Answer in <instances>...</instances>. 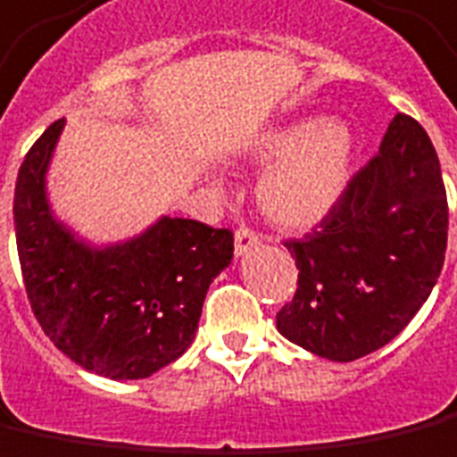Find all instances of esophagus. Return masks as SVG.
Wrapping results in <instances>:
<instances>
[{"label":"esophagus","mask_w":457,"mask_h":457,"mask_svg":"<svg viewBox=\"0 0 457 457\" xmlns=\"http://www.w3.org/2000/svg\"><path fill=\"white\" fill-rule=\"evenodd\" d=\"M257 245H260V235H257L254 229L239 228L237 232H235V252H237V254H245V252L252 250V247H257Z\"/></svg>","instance_id":"1"}]
</instances>
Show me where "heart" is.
<instances>
[{
    "label": "heart",
    "instance_id": "obj_1",
    "mask_svg": "<svg viewBox=\"0 0 457 457\" xmlns=\"http://www.w3.org/2000/svg\"><path fill=\"white\" fill-rule=\"evenodd\" d=\"M349 129L321 118L264 133L252 158L272 162L257 183V203L274 225L302 229L317 225L339 200L351 168Z\"/></svg>",
    "mask_w": 457,
    "mask_h": 457
}]
</instances>
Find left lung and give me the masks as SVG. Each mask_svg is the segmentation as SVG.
Here are the masks:
<instances>
[{
  "label": "left lung",
  "instance_id": "1",
  "mask_svg": "<svg viewBox=\"0 0 457 457\" xmlns=\"http://www.w3.org/2000/svg\"><path fill=\"white\" fill-rule=\"evenodd\" d=\"M448 245V197L428 133L398 113L317 229L284 247L296 292L277 328L302 349L353 361L398 337L428 299Z\"/></svg>",
  "mask_w": 457,
  "mask_h": 457
}]
</instances>
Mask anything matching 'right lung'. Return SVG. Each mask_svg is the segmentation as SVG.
<instances>
[{
	"label": "right lung",
	"mask_w": 457,
	"mask_h": 457,
	"mask_svg": "<svg viewBox=\"0 0 457 457\" xmlns=\"http://www.w3.org/2000/svg\"><path fill=\"white\" fill-rule=\"evenodd\" d=\"M63 129L29 148L14 190V229L29 304L54 346L113 381L145 378L195 339L207 287L232 260V232L162 218L145 235L91 250L51 218L44 173Z\"/></svg>",
	"instance_id": "right-lung-1"
}]
</instances>
